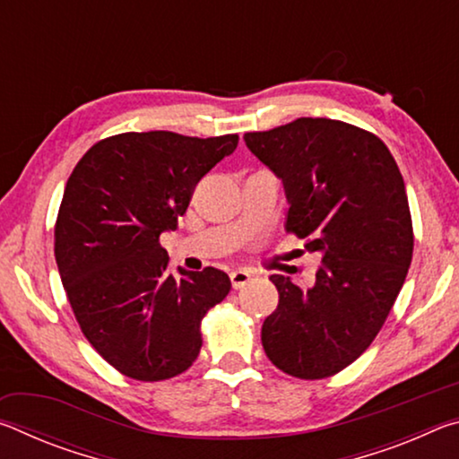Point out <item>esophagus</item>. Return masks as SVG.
<instances>
[{"label":"esophagus","instance_id":"34e87169","mask_svg":"<svg viewBox=\"0 0 459 459\" xmlns=\"http://www.w3.org/2000/svg\"><path fill=\"white\" fill-rule=\"evenodd\" d=\"M248 281H251V273H247V271H243V269L232 271V273H230V283H232V287H235V290L247 285Z\"/></svg>","mask_w":459,"mask_h":459}]
</instances>
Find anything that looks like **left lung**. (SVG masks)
I'll list each match as a JSON object with an SVG mask.
<instances>
[{
	"label": "left lung",
	"instance_id": "8db88e82",
	"mask_svg": "<svg viewBox=\"0 0 459 459\" xmlns=\"http://www.w3.org/2000/svg\"><path fill=\"white\" fill-rule=\"evenodd\" d=\"M281 178L287 232L320 253L312 285L271 275L279 304L261 328L267 359L285 375H336L383 328L413 259L405 182L380 137L351 123L299 117L245 134Z\"/></svg>",
	"mask_w": 459,
	"mask_h": 459
}]
</instances>
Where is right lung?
Wrapping results in <instances>:
<instances>
[{
	"mask_svg": "<svg viewBox=\"0 0 459 459\" xmlns=\"http://www.w3.org/2000/svg\"><path fill=\"white\" fill-rule=\"evenodd\" d=\"M237 143V134L129 131L97 142L68 178L54 224L60 279L84 338L121 375L155 383L198 359L202 317L230 279L214 267L169 275L160 235Z\"/></svg>",
	"mask_w": 459,
	"mask_h": 459,
	"instance_id": "obj_1",
	"label": "right lung"
}]
</instances>
